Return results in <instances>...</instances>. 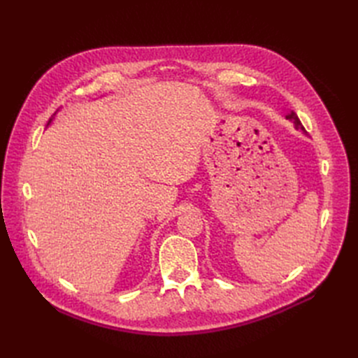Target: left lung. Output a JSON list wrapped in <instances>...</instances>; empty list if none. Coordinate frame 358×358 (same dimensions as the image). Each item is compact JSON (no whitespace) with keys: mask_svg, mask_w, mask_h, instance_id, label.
Wrapping results in <instances>:
<instances>
[{"mask_svg":"<svg viewBox=\"0 0 358 358\" xmlns=\"http://www.w3.org/2000/svg\"><path fill=\"white\" fill-rule=\"evenodd\" d=\"M287 119H289V121L294 122V127H296V128H300L301 131H305V128H303V125H301V122H300V119L297 117V115H296L294 112H291V113L287 116Z\"/></svg>","mask_w":358,"mask_h":358,"instance_id":"8db88e82","label":"left lung"}]
</instances>
